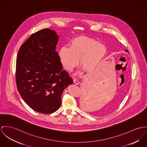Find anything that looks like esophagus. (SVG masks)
I'll use <instances>...</instances> for the list:
<instances>
[{"mask_svg": "<svg viewBox=\"0 0 147 147\" xmlns=\"http://www.w3.org/2000/svg\"><path fill=\"white\" fill-rule=\"evenodd\" d=\"M73 82H74V83L76 84H79V83H80L79 80L77 79H74Z\"/></svg>", "mask_w": 147, "mask_h": 147, "instance_id": "obj_1", "label": "esophagus"}]
</instances>
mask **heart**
<instances>
[{"label": "heart", "mask_w": 147, "mask_h": 147, "mask_svg": "<svg viewBox=\"0 0 147 147\" xmlns=\"http://www.w3.org/2000/svg\"><path fill=\"white\" fill-rule=\"evenodd\" d=\"M107 54V47L96 40L86 36L74 38L69 47H62L58 55L61 64L66 70L71 71L78 64L87 71H91L101 63Z\"/></svg>", "instance_id": "1"}]
</instances>
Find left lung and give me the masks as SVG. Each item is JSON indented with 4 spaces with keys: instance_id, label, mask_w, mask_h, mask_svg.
<instances>
[{
    "instance_id": "8db88e82",
    "label": "left lung",
    "mask_w": 147,
    "mask_h": 147,
    "mask_svg": "<svg viewBox=\"0 0 147 147\" xmlns=\"http://www.w3.org/2000/svg\"><path fill=\"white\" fill-rule=\"evenodd\" d=\"M125 51L128 53L127 50H125ZM92 101L91 100L90 96L83 92L80 100V106L84 110H87L90 109V108L92 106Z\"/></svg>"
}]
</instances>
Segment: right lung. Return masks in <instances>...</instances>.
Wrapping results in <instances>:
<instances>
[{
	"mask_svg": "<svg viewBox=\"0 0 147 147\" xmlns=\"http://www.w3.org/2000/svg\"><path fill=\"white\" fill-rule=\"evenodd\" d=\"M59 36L48 28L33 34L20 48L16 79L23 100L34 111L53 113L59 109L65 88L73 84L63 70L56 46Z\"/></svg>",
	"mask_w": 147,
	"mask_h": 147,
	"instance_id": "obj_1",
	"label": "right lung"
}]
</instances>
